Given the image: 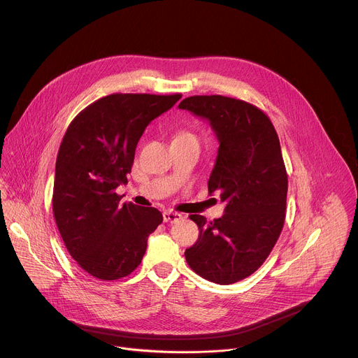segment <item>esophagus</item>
<instances>
[{
	"label": "esophagus",
	"mask_w": 358,
	"mask_h": 358,
	"mask_svg": "<svg viewBox=\"0 0 358 358\" xmlns=\"http://www.w3.org/2000/svg\"><path fill=\"white\" fill-rule=\"evenodd\" d=\"M163 220L167 224H174V222H178L180 220H182V215L178 214V213H174V211H164L163 213Z\"/></svg>",
	"instance_id": "1"
}]
</instances>
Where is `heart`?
I'll use <instances>...</instances> for the list:
<instances>
[{"label":"heart","mask_w":358,"mask_h":358,"mask_svg":"<svg viewBox=\"0 0 358 358\" xmlns=\"http://www.w3.org/2000/svg\"><path fill=\"white\" fill-rule=\"evenodd\" d=\"M177 137H194V134L189 133V131H182V133L177 134ZM194 138H195V137H194Z\"/></svg>","instance_id":"b5f03b06"}]
</instances>
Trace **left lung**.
<instances>
[{"mask_svg": "<svg viewBox=\"0 0 358 358\" xmlns=\"http://www.w3.org/2000/svg\"><path fill=\"white\" fill-rule=\"evenodd\" d=\"M178 108L207 119L217 134L220 148L208 191L227 206L211 222L189 217L199 235L185 259L201 278L231 285L262 266L285 224L287 174L279 137L259 108L239 99L191 96Z\"/></svg>", "mask_w": 358, "mask_h": 358, "instance_id": "left-lung-1", "label": "left lung"}]
</instances>
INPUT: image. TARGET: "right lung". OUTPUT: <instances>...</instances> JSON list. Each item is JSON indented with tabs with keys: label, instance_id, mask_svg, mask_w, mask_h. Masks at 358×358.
Segmentation results:
<instances>
[{
	"label": "right lung",
	"instance_id": "obj_1",
	"mask_svg": "<svg viewBox=\"0 0 358 358\" xmlns=\"http://www.w3.org/2000/svg\"><path fill=\"white\" fill-rule=\"evenodd\" d=\"M181 99L176 94L113 93L69 124L57 157L52 211L64 243L90 276L116 280L141 262L147 238L163 222L152 207L120 206L136 145L151 120Z\"/></svg>",
	"mask_w": 358,
	"mask_h": 358
}]
</instances>
